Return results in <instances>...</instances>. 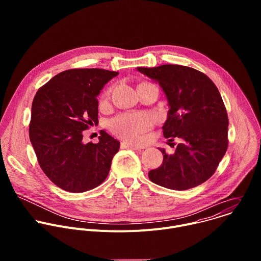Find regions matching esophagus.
Listing matches in <instances>:
<instances>
[{"mask_svg":"<svg viewBox=\"0 0 261 261\" xmlns=\"http://www.w3.org/2000/svg\"><path fill=\"white\" fill-rule=\"evenodd\" d=\"M122 147L123 148H131V150H139V147L138 146H136V145H134V144H132V143H130V142H126V141H124V142H122Z\"/></svg>","mask_w":261,"mask_h":261,"instance_id":"34e87169","label":"esophagus"}]
</instances>
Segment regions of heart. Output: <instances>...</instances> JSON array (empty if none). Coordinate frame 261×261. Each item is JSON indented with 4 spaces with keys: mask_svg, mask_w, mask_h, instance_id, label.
<instances>
[{
    "mask_svg": "<svg viewBox=\"0 0 261 261\" xmlns=\"http://www.w3.org/2000/svg\"><path fill=\"white\" fill-rule=\"evenodd\" d=\"M109 91L103 96V101L109 98ZM153 125V120L145 114L122 115L111 122L110 126L116 134L128 140L139 142L145 133Z\"/></svg>",
    "mask_w": 261,
    "mask_h": 261,
    "instance_id": "b5f03b06",
    "label": "heart"
}]
</instances>
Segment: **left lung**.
Wrapping results in <instances>:
<instances>
[{"mask_svg": "<svg viewBox=\"0 0 261 261\" xmlns=\"http://www.w3.org/2000/svg\"><path fill=\"white\" fill-rule=\"evenodd\" d=\"M137 71L159 84L166 96L164 137L180 140L173 154L159 148L163 162L148 171V177L172 190L194 188L214 174L227 151L228 117L221 95L205 74L190 67L162 65Z\"/></svg>", "mask_w": 261, "mask_h": 261, "instance_id": "left-lung-1", "label": "left lung"}]
</instances>
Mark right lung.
<instances>
[{"instance_id":"right-lung-1","label":"right lung","mask_w":261,"mask_h":261,"mask_svg":"<svg viewBox=\"0 0 261 261\" xmlns=\"http://www.w3.org/2000/svg\"><path fill=\"white\" fill-rule=\"evenodd\" d=\"M119 72L71 69L54 76L32 103L30 140L43 172L72 193L96 188L107 177L120 141L105 131L85 143L83 131L98 124L97 96Z\"/></svg>"}]
</instances>
